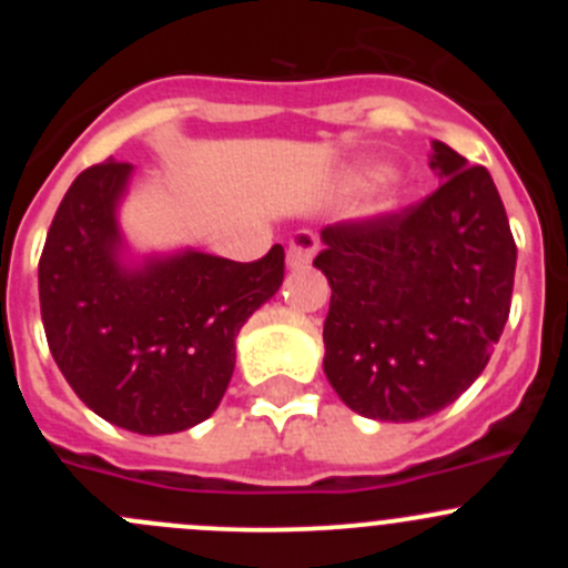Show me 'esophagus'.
I'll return each mask as SVG.
<instances>
[{"label":"esophagus","mask_w":568,"mask_h":568,"mask_svg":"<svg viewBox=\"0 0 568 568\" xmlns=\"http://www.w3.org/2000/svg\"><path fill=\"white\" fill-rule=\"evenodd\" d=\"M318 250V236L313 231H296L288 242V252H285V261L288 268H305L313 261Z\"/></svg>","instance_id":"obj_1"}]
</instances>
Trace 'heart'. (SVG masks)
Instances as JSON below:
<instances>
[{
    "instance_id": "b5f03b06",
    "label": "heart",
    "mask_w": 568,
    "mask_h": 568,
    "mask_svg": "<svg viewBox=\"0 0 568 568\" xmlns=\"http://www.w3.org/2000/svg\"><path fill=\"white\" fill-rule=\"evenodd\" d=\"M393 205H395V194H393V192H385V194H382L379 209H393Z\"/></svg>"
}]
</instances>
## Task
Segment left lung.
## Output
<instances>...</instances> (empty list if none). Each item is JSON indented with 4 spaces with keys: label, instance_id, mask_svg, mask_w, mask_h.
<instances>
[{
    "label": "left lung",
    "instance_id": "1",
    "mask_svg": "<svg viewBox=\"0 0 568 568\" xmlns=\"http://www.w3.org/2000/svg\"><path fill=\"white\" fill-rule=\"evenodd\" d=\"M437 192L321 231L324 374L363 417L409 423L480 376L511 311L517 244L486 168L432 142Z\"/></svg>",
    "mask_w": 568,
    "mask_h": 568
}]
</instances>
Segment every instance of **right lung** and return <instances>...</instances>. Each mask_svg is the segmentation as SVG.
<instances>
[{
  "label": "right lung",
  "mask_w": 568,
  "mask_h": 568,
  "mask_svg": "<svg viewBox=\"0 0 568 568\" xmlns=\"http://www.w3.org/2000/svg\"><path fill=\"white\" fill-rule=\"evenodd\" d=\"M129 162L84 170L62 197L38 263L40 316L57 368L104 420L175 434L214 415L236 335L283 285L285 252L239 263L205 252L123 263L118 203Z\"/></svg>",
  "instance_id": "right-lung-1"
}]
</instances>
